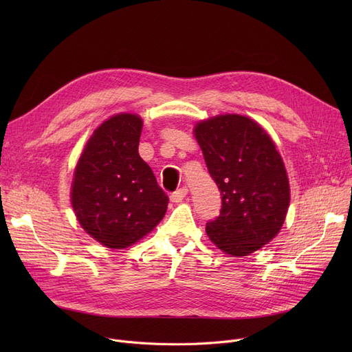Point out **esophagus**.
I'll use <instances>...</instances> for the list:
<instances>
[{"label":"esophagus","instance_id":"esophagus-1","mask_svg":"<svg viewBox=\"0 0 352 352\" xmlns=\"http://www.w3.org/2000/svg\"><path fill=\"white\" fill-rule=\"evenodd\" d=\"M188 194V188L187 187H181L179 190H177L175 192L171 194V201L173 202H181L184 198H186V195Z\"/></svg>","mask_w":352,"mask_h":352}]
</instances>
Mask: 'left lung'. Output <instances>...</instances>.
Masks as SVG:
<instances>
[{
	"mask_svg": "<svg viewBox=\"0 0 352 352\" xmlns=\"http://www.w3.org/2000/svg\"><path fill=\"white\" fill-rule=\"evenodd\" d=\"M194 134L223 202L219 217L207 223V235L230 255H250L285 221L289 184L283 158L264 128L244 116L201 121Z\"/></svg>",
	"mask_w": 352,
	"mask_h": 352,
	"instance_id": "8db88e82",
	"label": "left lung"
}]
</instances>
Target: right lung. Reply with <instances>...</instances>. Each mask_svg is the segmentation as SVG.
I'll use <instances>...</instances> for the list:
<instances>
[{
  "label": "right lung",
  "mask_w": 352,
  "mask_h": 352,
  "mask_svg": "<svg viewBox=\"0 0 352 352\" xmlns=\"http://www.w3.org/2000/svg\"><path fill=\"white\" fill-rule=\"evenodd\" d=\"M142 120L117 114L88 140L74 171L71 204L81 227L107 248L122 250L151 232L168 197L138 154Z\"/></svg>",
  "instance_id": "1"
}]
</instances>
